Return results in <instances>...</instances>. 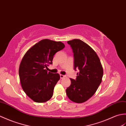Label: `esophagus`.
Instances as JSON below:
<instances>
[{"instance_id":"1","label":"esophagus","mask_w":126,"mask_h":126,"mask_svg":"<svg viewBox=\"0 0 126 126\" xmlns=\"http://www.w3.org/2000/svg\"><path fill=\"white\" fill-rule=\"evenodd\" d=\"M60 79H63V78L65 77V75H63L60 74Z\"/></svg>"}]
</instances>
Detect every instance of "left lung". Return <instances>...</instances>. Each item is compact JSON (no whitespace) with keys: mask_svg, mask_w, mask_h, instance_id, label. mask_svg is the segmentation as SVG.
<instances>
[{"mask_svg":"<svg viewBox=\"0 0 126 126\" xmlns=\"http://www.w3.org/2000/svg\"><path fill=\"white\" fill-rule=\"evenodd\" d=\"M73 50L74 69L77 73L76 79L71 78V84L66 89V94L76 103L86 101L93 95L102 81L103 68L94 50L80 39L67 41Z\"/></svg>","mask_w":126,"mask_h":126,"instance_id":"left-lung-1","label":"left lung"}]
</instances>
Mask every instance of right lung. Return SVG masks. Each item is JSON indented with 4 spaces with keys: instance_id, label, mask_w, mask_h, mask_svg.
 Masks as SVG:
<instances>
[{
    "instance_id": "1",
    "label": "right lung",
    "mask_w": 126,
    "mask_h": 126,
    "mask_svg": "<svg viewBox=\"0 0 126 126\" xmlns=\"http://www.w3.org/2000/svg\"><path fill=\"white\" fill-rule=\"evenodd\" d=\"M64 47L60 41L44 39L24 55L19 66V78L25 93L34 101L45 102L52 97L60 75L48 72L46 68L52 64L56 53Z\"/></svg>"
}]
</instances>
